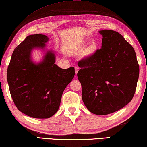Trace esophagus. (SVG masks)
Listing matches in <instances>:
<instances>
[{
  "instance_id": "esophagus-1",
  "label": "esophagus",
  "mask_w": 147,
  "mask_h": 147,
  "mask_svg": "<svg viewBox=\"0 0 147 147\" xmlns=\"http://www.w3.org/2000/svg\"><path fill=\"white\" fill-rule=\"evenodd\" d=\"M74 69H75V74H77L78 71H79V67H78V66H76L75 68H74Z\"/></svg>"
}]
</instances>
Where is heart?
Returning <instances> with one entry per match:
<instances>
[{"mask_svg":"<svg viewBox=\"0 0 147 147\" xmlns=\"http://www.w3.org/2000/svg\"><path fill=\"white\" fill-rule=\"evenodd\" d=\"M96 49H97V45L95 43H92V44L89 46L88 48L86 51V55L87 56H91L96 52Z\"/></svg>","mask_w":147,"mask_h":147,"instance_id":"1","label":"heart"}]
</instances>
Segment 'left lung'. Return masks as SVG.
<instances>
[{
	"instance_id": "8db88e82",
	"label": "left lung",
	"mask_w": 147,
	"mask_h": 147,
	"mask_svg": "<svg viewBox=\"0 0 147 147\" xmlns=\"http://www.w3.org/2000/svg\"><path fill=\"white\" fill-rule=\"evenodd\" d=\"M102 48L80 61L77 73L82 99L94 114L107 115L119 110L135 94L139 66L133 47L119 33L100 30Z\"/></svg>"
}]
</instances>
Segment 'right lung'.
I'll use <instances>...</instances> for the list:
<instances>
[{
	"mask_svg": "<svg viewBox=\"0 0 147 147\" xmlns=\"http://www.w3.org/2000/svg\"><path fill=\"white\" fill-rule=\"evenodd\" d=\"M49 38L43 34L30 35L11 57L7 71L10 92L17 108L31 117H51L59 108L63 91L73 80L74 67L63 69L55 63L56 55L46 43ZM40 50L43 55L39 62L32 53Z\"/></svg>",
	"mask_w": 147,
	"mask_h": 147,
	"instance_id": "add662e5",
	"label": "right lung"
}]
</instances>
